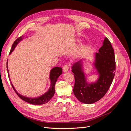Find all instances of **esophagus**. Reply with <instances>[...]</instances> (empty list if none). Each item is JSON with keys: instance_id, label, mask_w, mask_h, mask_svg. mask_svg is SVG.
<instances>
[{"instance_id": "obj_1", "label": "esophagus", "mask_w": 131, "mask_h": 131, "mask_svg": "<svg viewBox=\"0 0 131 131\" xmlns=\"http://www.w3.org/2000/svg\"><path fill=\"white\" fill-rule=\"evenodd\" d=\"M69 66L68 64L64 65V66H63V72H64V73L68 72V71L69 70Z\"/></svg>"}]
</instances>
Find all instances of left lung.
Instances as JSON below:
<instances>
[{
  "label": "left lung",
  "mask_w": 131,
  "mask_h": 131,
  "mask_svg": "<svg viewBox=\"0 0 131 131\" xmlns=\"http://www.w3.org/2000/svg\"><path fill=\"white\" fill-rule=\"evenodd\" d=\"M83 61L81 59L72 67L75 84L73 92L78 100L85 104H92L100 100L108 91L115 73V58L112 44L105 38L103 45L94 53L93 66L98 75L97 80L89 83L83 70Z\"/></svg>",
  "instance_id": "left-lung-1"
}]
</instances>
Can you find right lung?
Segmentation results:
<instances>
[{"label": "right lung", "mask_w": 131, "mask_h": 131, "mask_svg": "<svg viewBox=\"0 0 131 131\" xmlns=\"http://www.w3.org/2000/svg\"><path fill=\"white\" fill-rule=\"evenodd\" d=\"M23 39H24L23 36H21L20 37H19L15 41V42L13 44V46H12L9 54H10L12 52H13V51L14 50L16 46L18 43L20 41H21ZM7 64H8V61H7L6 67H7V73H8L9 80L10 81H11L9 73L8 67H7ZM62 68L61 67H54V68H53L52 69H51L50 70V77H49V79L50 80V83H51V85L49 89L44 94H43L40 97H38L37 98H29V97H27L22 96V95L20 94L17 92L11 82V84L12 87H13V89L14 90L16 93V94L18 95V96L21 99H22V100L33 105H41V104H45L46 103L48 102L53 96V95L55 93V89H54L55 84H56L57 79L62 74Z\"/></svg>", "instance_id": "obj_1"}]
</instances>
